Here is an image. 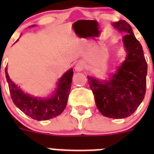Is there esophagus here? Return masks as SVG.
Returning <instances> with one entry per match:
<instances>
[{
  "instance_id": "esophagus-1",
  "label": "esophagus",
  "mask_w": 154,
  "mask_h": 154,
  "mask_svg": "<svg viewBox=\"0 0 154 154\" xmlns=\"http://www.w3.org/2000/svg\"><path fill=\"white\" fill-rule=\"evenodd\" d=\"M84 69H85V65H84L83 62H78V63L75 65V70L76 72H82Z\"/></svg>"
}]
</instances>
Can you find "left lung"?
I'll list each match as a JSON object with an SVG mask.
<instances>
[{
    "mask_svg": "<svg viewBox=\"0 0 154 154\" xmlns=\"http://www.w3.org/2000/svg\"><path fill=\"white\" fill-rule=\"evenodd\" d=\"M123 38L126 51L122 62L109 80L87 76L95 102L102 115L113 119L130 116L142 103L146 93L147 63L142 45L134 36L131 26L124 20L112 23Z\"/></svg>",
    "mask_w": 154,
    "mask_h": 154,
    "instance_id": "obj_1",
    "label": "left lung"
}]
</instances>
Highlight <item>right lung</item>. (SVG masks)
Instances as JSON below:
<instances>
[{
  "mask_svg": "<svg viewBox=\"0 0 154 154\" xmlns=\"http://www.w3.org/2000/svg\"><path fill=\"white\" fill-rule=\"evenodd\" d=\"M34 27V25H32ZM17 41H18L17 39ZM7 82L12 101L24 113L36 120H47L60 115L67 105L72 85L73 69H70L58 79L57 86L51 97L42 98L31 96L21 90L10 79L5 69Z\"/></svg>",
  "mask_w": 154,
  "mask_h": 154,
  "instance_id": "1",
  "label": "right lung"
}]
</instances>
